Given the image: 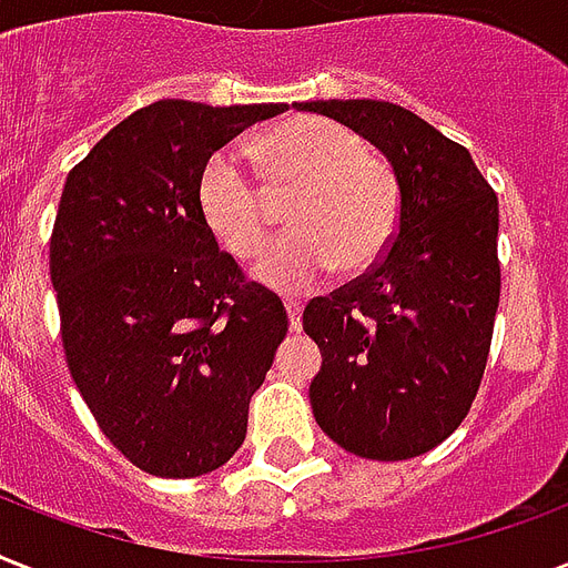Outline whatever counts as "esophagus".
<instances>
[{"instance_id":"1","label":"esophagus","mask_w":568,"mask_h":568,"mask_svg":"<svg viewBox=\"0 0 568 568\" xmlns=\"http://www.w3.org/2000/svg\"><path fill=\"white\" fill-rule=\"evenodd\" d=\"M285 312H288V324H292V329H301L303 303L301 301H285Z\"/></svg>"}]
</instances>
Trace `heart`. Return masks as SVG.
<instances>
[{
    "instance_id": "heart-1",
    "label": "heart",
    "mask_w": 568,
    "mask_h": 568,
    "mask_svg": "<svg viewBox=\"0 0 568 568\" xmlns=\"http://www.w3.org/2000/svg\"><path fill=\"white\" fill-rule=\"evenodd\" d=\"M267 191L292 194L288 235L271 244L253 276L283 294L306 292L333 267L359 274L388 250L400 221V185L392 164L368 153L363 138L336 120L297 114L256 141ZM196 209L205 230L232 256L250 258L271 235L265 191L250 180L239 155L214 153L196 180Z\"/></svg>"
}]
</instances>
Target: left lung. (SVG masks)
I'll return each instance as SVG.
<instances>
[{"mask_svg":"<svg viewBox=\"0 0 568 568\" xmlns=\"http://www.w3.org/2000/svg\"><path fill=\"white\" fill-rule=\"evenodd\" d=\"M294 109L354 129L400 185V221L383 258L303 310L324 356L312 413L356 457H418L457 430L484 377L501 297L498 196L466 146L395 102Z\"/></svg>","mask_w":568,"mask_h":568,"instance_id":"obj_1","label":"left lung"}]
</instances>
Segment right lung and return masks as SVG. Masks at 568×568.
I'll list each match as a JSON object with an SVG mask.
<instances>
[{
	"label": "right lung",
	"mask_w": 568,
	"mask_h": 568,
	"mask_svg": "<svg viewBox=\"0 0 568 568\" xmlns=\"http://www.w3.org/2000/svg\"><path fill=\"white\" fill-rule=\"evenodd\" d=\"M280 111L153 102L61 191L49 276L67 365L100 430L146 475L221 468L288 333L283 301L244 280L196 209L212 153Z\"/></svg>",
	"instance_id": "right-lung-1"
}]
</instances>
